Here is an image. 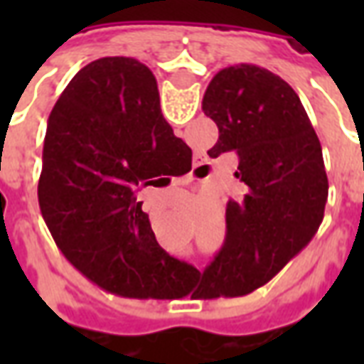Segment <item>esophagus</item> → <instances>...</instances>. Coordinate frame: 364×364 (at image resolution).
I'll use <instances>...</instances> for the list:
<instances>
[{
	"label": "esophagus",
	"instance_id": "esophagus-1",
	"mask_svg": "<svg viewBox=\"0 0 364 364\" xmlns=\"http://www.w3.org/2000/svg\"><path fill=\"white\" fill-rule=\"evenodd\" d=\"M198 166H200V164H198Z\"/></svg>",
	"mask_w": 364,
	"mask_h": 364
}]
</instances>
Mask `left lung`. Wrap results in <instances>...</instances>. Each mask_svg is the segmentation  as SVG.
<instances>
[{"label": "left lung", "instance_id": "obj_1", "mask_svg": "<svg viewBox=\"0 0 364 364\" xmlns=\"http://www.w3.org/2000/svg\"><path fill=\"white\" fill-rule=\"evenodd\" d=\"M203 111L220 134L208 156L236 151V177L247 193L226 206V240L195 294L244 296L271 281L320 228L329 189L321 144L296 91L255 64L214 75Z\"/></svg>", "mask_w": 364, "mask_h": 364}]
</instances>
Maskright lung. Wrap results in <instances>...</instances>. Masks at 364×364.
<instances>
[{
	"label": "right lung",
	"instance_id": "add662e5",
	"mask_svg": "<svg viewBox=\"0 0 364 364\" xmlns=\"http://www.w3.org/2000/svg\"><path fill=\"white\" fill-rule=\"evenodd\" d=\"M183 146L161 114L156 77L136 58L91 62L54 105L38 205L60 252L99 289L124 298L187 294L195 267L159 247L136 200L140 187L185 173Z\"/></svg>",
	"mask_w": 364,
	"mask_h": 364
}]
</instances>
